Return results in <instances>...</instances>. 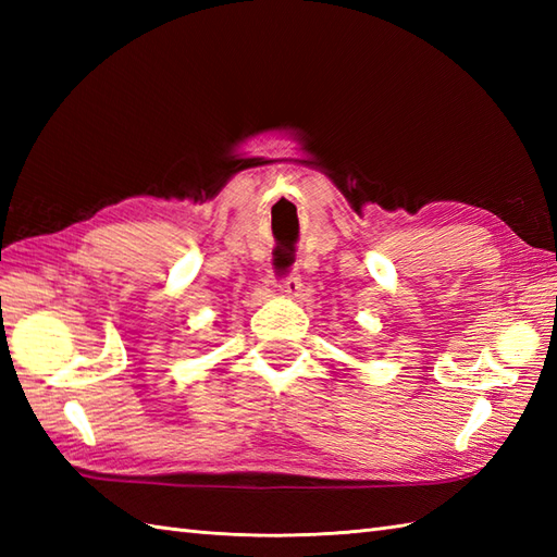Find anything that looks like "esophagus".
I'll return each mask as SVG.
<instances>
[{"mask_svg":"<svg viewBox=\"0 0 557 557\" xmlns=\"http://www.w3.org/2000/svg\"><path fill=\"white\" fill-rule=\"evenodd\" d=\"M301 287L304 285H301V277L297 275V270H292L285 277H280V292L287 294V297H299Z\"/></svg>","mask_w":557,"mask_h":557,"instance_id":"34e87169","label":"esophagus"}]
</instances>
